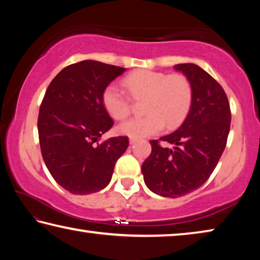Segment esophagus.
<instances>
[{
    "label": "esophagus",
    "mask_w": 260,
    "mask_h": 260,
    "mask_svg": "<svg viewBox=\"0 0 260 260\" xmlns=\"http://www.w3.org/2000/svg\"><path fill=\"white\" fill-rule=\"evenodd\" d=\"M136 142H138V139H133V138L129 139V144H135Z\"/></svg>",
    "instance_id": "esophagus-1"
}]
</instances>
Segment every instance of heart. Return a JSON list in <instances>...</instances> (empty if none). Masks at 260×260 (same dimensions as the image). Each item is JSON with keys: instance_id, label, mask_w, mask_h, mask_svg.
<instances>
[{"instance_id": "b5f03b06", "label": "heart", "mask_w": 260, "mask_h": 260, "mask_svg": "<svg viewBox=\"0 0 260 260\" xmlns=\"http://www.w3.org/2000/svg\"><path fill=\"white\" fill-rule=\"evenodd\" d=\"M124 86L133 101H144V117L132 118L118 126L120 134L133 139L159 133L181 124L192 103V86L181 73L166 74L151 70H138L124 79ZM102 103L113 119L121 120L129 116L131 99L116 85L105 87Z\"/></svg>"}]
</instances>
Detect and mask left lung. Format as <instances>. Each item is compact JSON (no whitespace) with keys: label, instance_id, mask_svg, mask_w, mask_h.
<instances>
[{"label":"left lung","instance_id":"left-lung-1","mask_svg":"<svg viewBox=\"0 0 260 260\" xmlns=\"http://www.w3.org/2000/svg\"><path fill=\"white\" fill-rule=\"evenodd\" d=\"M192 86V103L179 128L160 141L151 140V153L142 164L144 183L157 195L177 199L208 181L225 150L231 128V108L222 87L201 69L187 63L174 65Z\"/></svg>","mask_w":260,"mask_h":260}]
</instances>
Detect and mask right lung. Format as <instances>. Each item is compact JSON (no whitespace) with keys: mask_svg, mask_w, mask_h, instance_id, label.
Wrapping results in <instances>:
<instances>
[{"mask_svg":"<svg viewBox=\"0 0 260 260\" xmlns=\"http://www.w3.org/2000/svg\"><path fill=\"white\" fill-rule=\"evenodd\" d=\"M125 71L98 60L79 61L52 79L42 100L38 131L43 160L55 181L74 195L107 187L128 147L127 136L98 143L113 126L103 107V90Z\"/></svg>","mask_w":260,"mask_h":260,"instance_id":"right-lung-1","label":"right lung"}]
</instances>
